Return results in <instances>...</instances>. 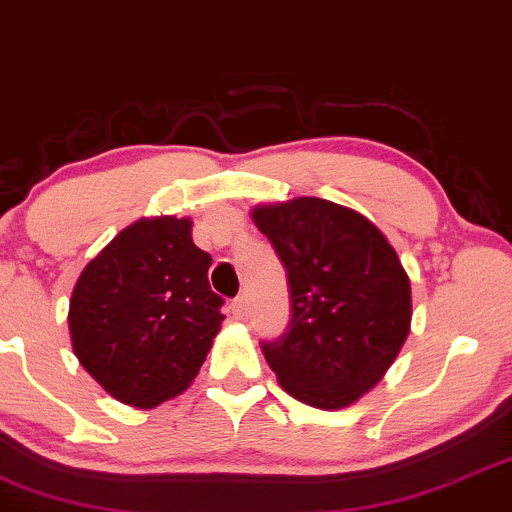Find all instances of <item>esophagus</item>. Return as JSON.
<instances>
[{
	"instance_id": "34e87169",
	"label": "esophagus",
	"mask_w": 512,
	"mask_h": 512,
	"mask_svg": "<svg viewBox=\"0 0 512 512\" xmlns=\"http://www.w3.org/2000/svg\"><path fill=\"white\" fill-rule=\"evenodd\" d=\"M231 313L236 320H243V317L248 315V296H238L236 301L231 303Z\"/></svg>"
}]
</instances>
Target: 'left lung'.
I'll return each instance as SVG.
<instances>
[{"instance_id": "1", "label": "left lung", "mask_w": 512, "mask_h": 512, "mask_svg": "<svg viewBox=\"0 0 512 512\" xmlns=\"http://www.w3.org/2000/svg\"><path fill=\"white\" fill-rule=\"evenodd\" d=\"M286 269L291 317L262 342L281 387L317 409L356 402L409 334L411 286L397 252L366 216L317 197L252 211Z\"/></svg>"}]
</instances>
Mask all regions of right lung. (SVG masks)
Masks as SVG:
<instances>
[{
    "mask_svg": "<svg viewBox=\"0 0 512 512\" xmlns=\"http://www.w3.org/2000/svg\"><path fill=\"white\" fill-rule=\"evenodd\" d=\"M192 221L161 216L125 228L86 264L69 301L74 354L120 402L156 407L185 390L219 332L223 298Z\"/></svg>",
    "mask_w": 512,
    "mask_h": 512,
    "instance_id": "add662e5",
    "label": "right lung"
}]
</instances>
